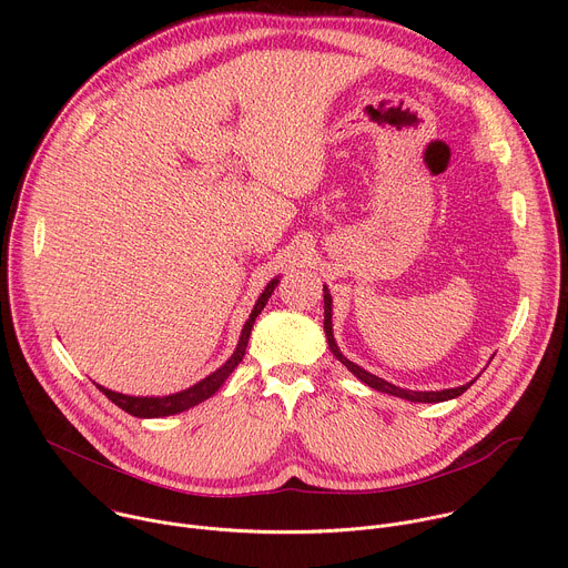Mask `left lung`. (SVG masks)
<instances>
[{"label":"left lung","mask_w":568,"mask_h":568,"mask_svg":"<svg viewBox=\"0 0 568 568\" xmlns=\"http://www.w3.org/2000/svg\"><path fill=\"white\" fill-rule=\"evenodd\" d=\"M323 331H326L328 346H331L333 355H335L357 379H362V382L368 384L371 388H375V390H379V393H386V395H395V397L409 399V402H447V399H454V397L463 395V393L478 379V375H476L471 382H467V384H463V386L443 388V390H409V388L395 386V384H390V382H386V379H382V377L368 373L366 368L357 366L355 362H351V359L339 351V346H337V342H335V335H333V296H331V290H328L326 285H323Z\"/></svg>","instance_id":"1"}]
</instances>
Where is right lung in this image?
I'll use <instances>...</instances> for the list:
<instances>
[{"label":"right lung","mask_w":568,"mask_h":568,"mask_svg":"<svg viewBox=\"0 0 568 568\" xmlns=\"http://www.w3.org/2000/svg\"><path fill=\"white\" fill-rule=\"evenodd\" d=\"M278 285V276L272 278L267 283V287L263 290V294L258 296L250 318L245 321V326H242V333H240V339H237V346L233 351V355L217 368L213 371L211 375H206L204 379H200L197 384L184 388V390H178V393H171V395H125V393H116V390H110L101 384H97L99 390H103L108 395V399H112L119 409H123L125 414L134 416V418H166V416H175V414H182V412H189L191 407H195V404L209 399L211 395H215V390L226 382V377L233 373V368L242 362V357H245V351H247V344H250V335H252V328L256 323V316L263 312V307L267 305L270 296L274 294Z\"/></svg>","instance_id":"right-lung-1"}]
</instances>
